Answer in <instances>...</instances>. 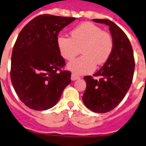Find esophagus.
I'll use <instances>...</instances> for the list:
<instances>
[{"mask_svg":"<svg viewBox=\"0 0 146 146\" xmlns=\"http://www.w3.org/2000/svg\"><path fill=\"white\" fill-rule=\"evenodd\" d=\"M71 79H72V80H76L80 79V77L78 75H76V74H74V73H72V77H71Z\"/></svg>","mask_w":146,"mask_h":146,"instance_id":"obj_1","label":"esophagus"}]
</instances>
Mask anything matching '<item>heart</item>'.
Returning a JSON list of instances; mask_svg holds the SVG:
<instances>
[{"mask_svg": "<svg viewBox=\"0 0 146 146\" xmlns=\"http://www.w3.org/2000/svg\"><path fill=\"white\" fill-rule=\"evenodd\" d=\"M57 46L62 57L72 60L80 52L83 55L69 62L67 67L75 74H85L96 69V64H104L111 55L113 41L111 35L91 23H81L72 30L71 38L59 35Z\"/></svg>", "mask_w": 146, "mask_h": 146, "instance_id": "heart-1", "label": "heart"}]
</instances>
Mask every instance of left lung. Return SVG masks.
I'll return each mask as SVG.
<instances>
[{
	"label": "left lung",
	"mask_w": 146,
	"mask_h": 146,
	"mask_svg": "<svg viewBox=\"0 0 146 146\" xmlns=\"http://www.w3.org/2000/svg\"><path fill=\"white\" fill-rule=\"evenodd\" d=\"M93 21L109 26L113 41L110 57L100 70L92 76H86V89L82 101L86 108L94 113L110 111L121 102L129 91L133 79L135 58L128 37L113 22L106 19H94Z\"/></svg>",
	"instance_id": "1"
}]
</instances>
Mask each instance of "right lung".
I'll use <instances>...</instances> for the list:
<instances>
[{"instance_id":"1","label":"right lung","mask_w":146,"mask_h":146,"mask_svg":"<svg viewBox=\"0 0 146 146\" xmlns=\"http://www.w3.org/2000/svg\"><path fill=\"white\" fill-rule=\"evenodd\" d=\"M75 17L42 15L22 29L11 54V80L18 97L29 108L46 110L60 99L71 82L57 46L59 32Z\"/></svg>"}]
</instances>
